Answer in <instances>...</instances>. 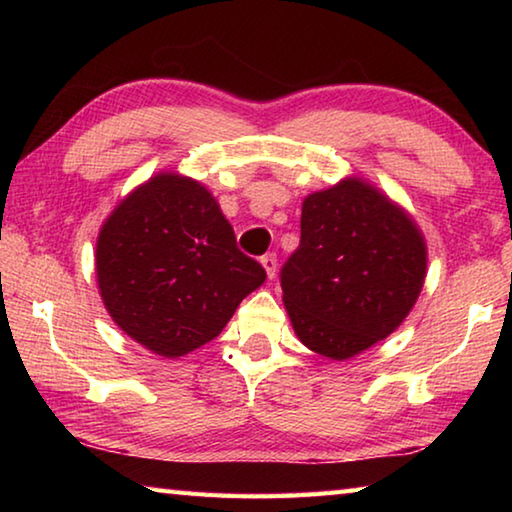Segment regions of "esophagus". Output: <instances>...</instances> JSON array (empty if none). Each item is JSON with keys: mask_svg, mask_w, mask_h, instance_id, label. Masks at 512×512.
<instances>
[{"mask_svg": "<svg viewBox=\"0 0 512 512\" xmlns=\"http://www.w3.org/2000/svg\"><path fill=\"white\" fill-rule=\"evenodd\" d=\"M262 266H264V271H266V275H268V280H273L275 271H277V257H275V253L264 255V257H262Z\"/></svg>", "mask_w": 512, "mask_h": 512, "instance_id": "obj_1", "label": "esophagus"}]
</instances>
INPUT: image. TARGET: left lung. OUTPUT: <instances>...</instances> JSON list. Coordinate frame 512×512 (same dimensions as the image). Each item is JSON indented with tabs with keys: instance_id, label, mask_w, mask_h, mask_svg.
<instances>
[{
	"instance_id": "left-lung-1",
	"label": "left lung",
	"mask_w": 512,
	"mask_h": 512,
	"mask_svg": "<svg viewBox=\"0 0 512 512\" xmlns=\"http://www.w3.org/2000/svg\"><path fill=\"white\" fill-rule=\"evenodd\" d=\"M424 277L427 241L413 216L350 176L302 201L300 246L282 268V302L302 345L345 361L404 323Z\"/></svg>"
}]
</instances>
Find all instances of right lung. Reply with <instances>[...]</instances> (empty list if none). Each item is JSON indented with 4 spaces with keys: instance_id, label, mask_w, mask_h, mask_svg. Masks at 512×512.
Returning <instances> with one entry per match:
<instances>
[{
    "instance_id": "obj_1",
    "label": "right lung",
    "mask_w": 512,
    "mask_h": 512,
    "mask_svg": "<svg viewBox=\"0 0 512 512\" xmlns=\"http://www.w3.org/2000/svg\"><path fill=\"white\" fill-rule=\"evenodd\" d=\"M94 268L110 318L164 359L210 343L266 280L210 189L178 171L121 198L99 230Z\"/></svg>"
}]
</instances>
